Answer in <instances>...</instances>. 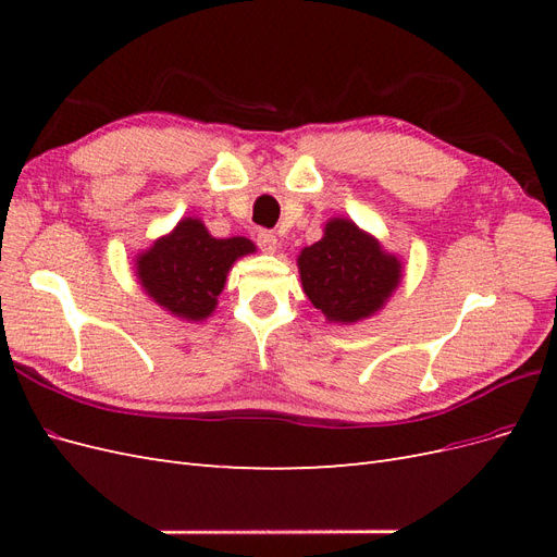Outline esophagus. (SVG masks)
I'll use <instances>...</instances> for the list:
<instances>
[{"instance_id": "esophagus-1", "label": "esophagus", "mask_w": 557, "mask_h": 557, "mask_svg": "<svg viewBox=\"0 0 557 557\" xmlns=\"http://www.w3.org/2000/svg\"><path fill=\"white\" fill-rule=\"evenodd\" d=\"M258 246L264 250V252H276L278 248V239L274 232H267V230H260L258 232Z\"/></svg>"}]
</instances>
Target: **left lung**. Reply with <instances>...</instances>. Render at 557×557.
Here are the masks:
<instances>
[{"label":"left lung","instance_id":"1","mask_svg":"<svg viewBox=\"0 0 557 557\" xmlns=\"http://www.w3.org/2000/svg\"><path fill=\"white\" fill-rule=\"evenodd\" d=\"M297 269L327 323L352 325L379 313L401 283V260L350 218H330L323 239L301 248Z\"/></svg>","mask_w":557,"mask_h":557}]
</instances>
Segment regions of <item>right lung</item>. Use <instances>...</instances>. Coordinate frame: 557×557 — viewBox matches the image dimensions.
Wrapping results in <instances>:
<instances>
[{
    "mask_svg": "<svg viewBox=\"0 0 557 557\" xmlns=\"http://www.w3.org/2000/svg\"><path fill=\"white\" fill-rule=\"evenodd\" d=\"M256 252L246 237L215 239L199 218H181L134 258L141 290L160 309L188 323L207 320L223 293L232 264Z\"/></svg>",
    "mask_w": 557,
    "mask_h": 557,
    "instance_id": "right-lung-1",
    "label": "right lung"
}]
</instances>
